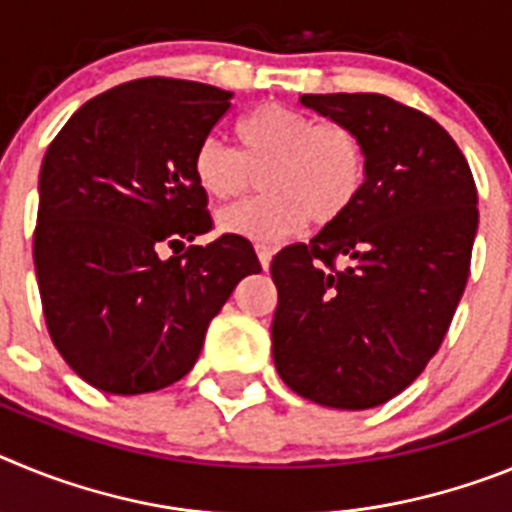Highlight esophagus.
I'll use <instances>...</instances> for the list:
<instances>
[{
  "label": "esophagus",
  "mask_w": 512,
  "mask_h": 512,
  "mask_svg": "<svg viewBox=\"0 0 512 512\" xmlns=\"http://www.w3.org/2000/svg\"><path fill=\"white\" fill-rule=\"evenodd\" d=\"M256 253H259V261L264 269H269L271 264V256H274V251H271L269 246H264V243H256Z\"/></svg>",
  "instance_id": "1"
}]
</instances>
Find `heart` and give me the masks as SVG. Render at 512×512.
Listing matches in <instances>:
<instances>
[{
	"instance_id": "heart-1",
	"label": "heart",
	"mask_w": 512,
	"mask_h": 512,
	"mask_svg": "<svg viewBox=\"0 0 512 512\" xmlns=\"http://www.w3.org/2000/svg\"><path fill=\"white\" fill-rule=\"evenodd\" d=\"M238 151L205 138L192 158L194 182L215 202H235L261 174L264 197L220 212L217 228L251 241H279L310 220L330 225L359 200L366 151L338 122H315L287 104H261L235 122Z\"/></svg>"
}]
</instances>
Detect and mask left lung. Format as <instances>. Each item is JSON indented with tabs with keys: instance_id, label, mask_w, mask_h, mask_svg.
I'll use <instances>...</instances> for the list:
<instances>
[{
	"instance_id": "obj_1",
	"label": "left lung",
	"mask_w": 512,
	"mask_h": 512,
	"mask_svg": "<svg viewBox=\"0 0 512 512\" xmlns=\"http://www.w3.org/2000/svg\"><path fill=\"white\" fill-rule=\"evenodd\" d=\"M300 102L359 135L366 184L341 220L271 261L274 366L305 400L377 408L423 372L449 330L469 277L477 187L451 135L413 107L384 94Z\"/></svg>"
}]
</instances>
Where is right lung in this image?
<instances>
[{"label": "right lung", "instance_id": "right-lung-1", "mask_svg": "<svg viewBox=\"0 0 512 512\" xmlns=\"http://www.w3.org/2000/svg\"><path fill=\"white\" fill-rule=\"evenodd\" d=\"M230 99L200 81H130L81 104L45 151L33 241L45 325L97 390L179 382L235 284L261 271L241 235L160 259L210 230L192 158Z\"/></svg>", "mask_w": 512, "mask_h": 512}]
</instances>
